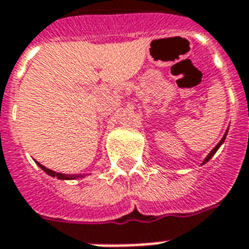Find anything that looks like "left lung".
Here are the masks:
<instances>
[{"label":"left lung","mask_w":249,"mask_h":249,"mask_svg":"<svg viewBox=\"0 0 249 249\" xmlns=\"http://www.w3.org/2000/svg\"><path fill=\"white\" fill-rule=\"evenodd\" d=\"M228 132H229V129H226V132H225L224 137H222V138H221V141H220V142H218V143L216 144V147L213 148L212 151L209 152L208 155H207V158H205V159H204V161H203V163H201V165H203V164H205V163H208L209 160L212 159V156L214 155V154H216V152H217V150H218V148H220L221 146H222V143H224V142H225V140H226V136H228Z\"/></svg>","instance_id":"1"}]
</instances>
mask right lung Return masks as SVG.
<instances>
[{"label":"right lung","mask_w":249,"mask_h":249,"mask_svg":"<svg viewBox=\"0 0 249 249\" xmlns=\"http://www.w3.org/2000/svg\"><path fill=\"white\" fill-rule=\"evenodd\" d=\"M37 165L40 166L41 169L44 170L45 173H48L49 176H52V177H56L58 179H77V178H84L86 174H64V173H56L54 170L48 169L46 166H44L42 164H40L38 161H36Z\"/></svg>","instance_id":"add662e5"}]
</instances>
